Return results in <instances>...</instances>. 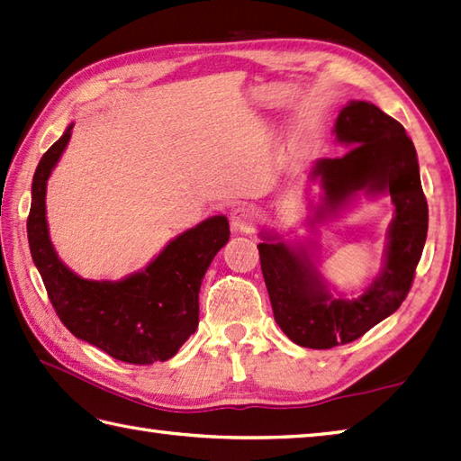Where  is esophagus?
<instances>
[{
    "label": "esophagus",
    "mask_w": 461,
    "mask_h": 461,
    "mask_svg": "<svg viewBox=\"0 0 461 461\" xmlns=\"http://www.w3.org/2000/svg\"><path fill=\"white\" fill-rule=\"evenodd\" d=\"M230 221L233 230L240 231H249L251 223H254V210H249L248 205H238L233 207L230 213Z\"/></svg>",
    "instance_id": "obj_1"
}]
</instances>
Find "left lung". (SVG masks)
Wrapping results in <instances>:
<instances>
[{"mask_svg":"<svg viewBox=\"0 0 461 461\" xmlns=\"http://www.w3.org/2000/svg\"><path fill=\"white\" fill-rule=\"evenodd\" d=\"M333 133L349 149L341 158L315 161L310 177L320 179L323 195L312 223L339 215L359 194H390L393 220L382 272L351 300L330 292L310 249L287 246L276 233H259L264 238L258 246L261 274L277 326L294 344L312 349L349 344L398 310L428 238L418 153L403 125L374 104L349 102L339 112Z\"/></svg>","mask_w":461,"mask_h":461,"instance_id":"left-lung-1","label":"left lung"}]
</instances>
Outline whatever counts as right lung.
Wrapping results in <instances>:
<instances>
[{
	"label": "right lung",
	"instance_id": "add662e5",
	"mask_svg": "<svg viewBox=\"0 0 461 461\" xmlns=\"http://www.w3.org/2000/svg\"><path fill=\"white\" fill-rule=\"evenodd\" d=\"M71 128L43 153L33 174L27 218L33 264L53 310L76 338L125 364L166 362L197 328L202 279L230 240L228 218L213 215L179 233L146 267L120 282L79 277L58 258L45 218V187Z\"/></svg>",
	"mask_w": 461,
	"mask_h": 461
}]
</instances>
